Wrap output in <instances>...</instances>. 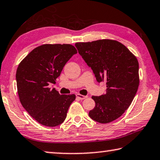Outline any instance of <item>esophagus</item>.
I'll return each instance as SVG.
<instances>
[{"label": "esophagus", "instance_id": "1", "mask_svg": "<svg viewBox=\"0 0 160 160\" xmlns=\"http://www.w3.org/2000/svg\"><path fill=\"white\" fill-rule=\"evenodd\" d=\"M77 97L78 98H79L80 100H83V99H85V98H86L88 97V96H83V95H81V94H77Z\"/></svg>", "mask_w": 160, "mask_h": 160}]
</instances>
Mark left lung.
Returning <instances> with one entry per match:
<instances>
[{"mask_svg": "<svg viewBox=\"0 0 160 160\" xmlns=\"http://www.w3.org/2000/svg\"><path fill=\"white\" fill-rule=\"evenodd\" d=\"M78 53L93 70L98 83L106 82V93L92 98L91 119L108 123L118 118L130 106L139 86V64L126 47L119 42L99 40L75 44Z\"/></svg>", "mask_w": 160, "mask_h": 160, "instance_id": "obj_1", "label": "left lung"}]
</instances>
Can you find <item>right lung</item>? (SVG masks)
Listing matches in <instances>:
<instances>
[{"label":"right lung","mask_w":160,"mask_h":160,"mask_svg":"<svg viewBox=\"0 0 160 160\" xmlns=\"http://www.w3.org/2000/svg\"><path fill=\"white\" fill-rule=\"evenodd\" d=\"M77 53L71 44H43L30 52L18 65L16 82L20 103L41 125L55 127L66 119L76 96L60 95L48 86L55 83L66 63Z\"/></svg>","instance_id":"obj_1"}]
</instances>
